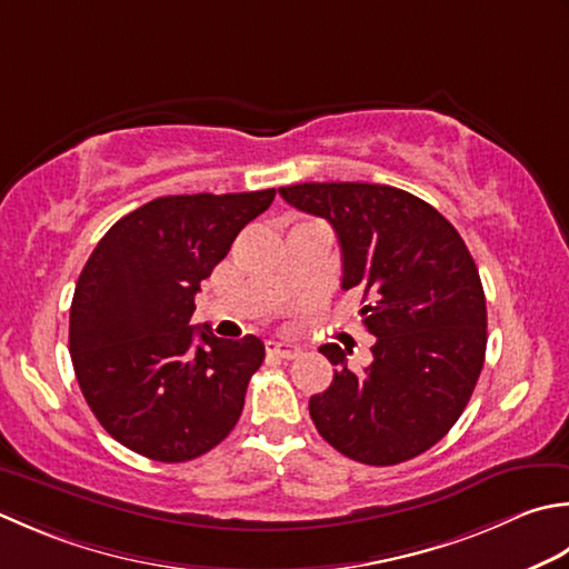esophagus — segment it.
I'll use <instances>...</instances> for the list:
<instances>
[{"instance_id":"34e87169","label":"esophagus","mask_w":569,"mask_h":569,"mask_svg":"<svg viewBox=\"0 0 569 569\" xmlns=\"http://www.w3.org/2000/svg\"><path fill=\"white\" fill-rule=\"evenodd\" d=\"M266 350H269V355H273V358H281V360H296L303 355V350H300L298 345H288V342H269L266 345Z\"/></svg>"}]
</instances>
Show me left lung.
Masks as SVG:
<instances>
[{"mask_svg": "<svg viewBox=\"0 0 569 569\" xmlns=\"http://www.w3.org/2000/svg\"><path fill=\"white\" fill-rule=\"evenodd\" d=\"M288 204L330 221L342 288L362 291L372 365L338 367L310 397V419L332 449L367 466H395L431 449L469 405L486 358V296L476 263L447 219L405 189L303 182L278 189Z\"/></svg>", "mask_w": 569, "mask_h": 569, "instance_id": "left-lung-1", "label": "left lung"}]
</instances>
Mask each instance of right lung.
Segmentation results:
<instances>
[{
  "label": "right lung",
  "mask_w": 569,
  "mask_h": 569,
  "mask_svg": "<svg viewBox=\"0 0 569 569\" xmlns=\"http://www.w3.org/2000/svg\"><path fill=\"white\" fill-rule=\"evenodd\" d=\"M273 197H158L116 221L86 261L69 350L88 407L122 447L182 463L237 427L263 342L221 340L189 318L199 283Z\"/></svg>",
  "instance_id": "obj_1"
}]
</instances>
